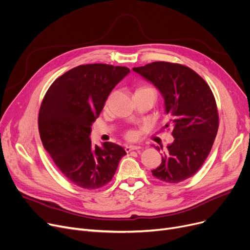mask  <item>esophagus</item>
<instances>
[{"label":"esophagus","instance_id":"obj_1","mask_svg":"<svg viewBox=\"0 0 250 250\" xmlns=\"http://www.w3.org/2000/svg\"><path fill=\"white\" fill-rule=\"evenodd\" d=\"M140 149H141V147H139V146H125V148L126 153H128L130 151H138Z\"/></svg>","mask_w":250,"mask_h":250}]
</instances>
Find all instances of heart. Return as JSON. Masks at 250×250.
I'll use <instances>...</instances> for the list:
<instances>
[{
  "mask_svg": "<svg viewBox=\"0 0 250 250\" xmlns=\"http://www.w3.org/2000/svg\"><path fill=\"white\" fill-rule=\"evenodd\" d=\"M139 91L151 92V93H153V94L156 96V91H155L152 87H150V86H143V87H140V88H138V89L136 90V92H139ZM125 139H126L127 141H137L139 135H138V133L136 132V130H134V129H128V130H126V132H125Z\"/></svg>",
  "mask_w": 250,
  "mask_h": 250,
  "instance_id": "b5f03b06",
  "label": "heart"
}]
</instances>
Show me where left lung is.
Instances as JSON below:
<instances>
[{
    "mask_svg": "<svg viewBox=\"0 0 250 250\" xmlns=\"http://www.w3.org/2000/svg\"><path fill=\"white\" fill-rule=\"evenodd\" d=\"M152 82L165 100L171 128V145L162 150V163L152 170L155 178L173 185L199 171L211 152L219 127V114L213 92L190 68L175 62H153L133 69Z\"/></svg>",
    "mask_w": 250,
    "mask_h": 250,
    "instance_id": "obj_1",
    "label": "left lung"
}]
</instances>
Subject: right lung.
Masks as SVG:
<instances>
[{
    "instance_id": "add662e5",
    "label": "right lung",
    "mask_w": 250,
    "mask_h": 250,
    "mask_svg": "<svg viewBox=\"0 0 250 250\" xmlns=\"http://www.w3.org/2000/svg\"><path fill=\"white\" fill-rule=\"evenodd\" d=\"M129 69L106 63L81 64L56 79L43 97L38 129L43 148L74 185L97 189L111 181L125 149L111 142L92 146L89 135L112 89Z\"/></svg>"
}]
</instances>
